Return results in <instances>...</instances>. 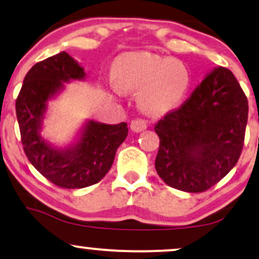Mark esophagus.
I'll return each mask as SVG.
<instances>
[{
	"label": "esophagus",
	"instance_id": "obj_1",
	"mask_svg": "<svg viewBox=\"0 0 259 259\" xmlns=\"http://www.w3.org/2000/svg\"><path fill=\"white\" fill-rule=\"evenodd\" d=\"M130 129H132L134 133L144 132V130L147 129V121L144 119L133 120L132 124H130Z\"/></svg>",
	"mask_w": 259,
	"mask_h": 259
}]
</instances>
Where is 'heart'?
Segmentation results:
<instances>
[{
    "instance_id": "heart-1",
    "label": "heart",
    "mask_w": 259,
    "mask_h": 259,
    "mask_svg": "<svg viewBox=\"0 0 259 259\" xmlns=\"http://www.w3.org/2000/svg\"><path fill=\"white\" fill-rule=\"evenodd\" d=\"M113 80L121 92L139 91V107L151 114L179 106L191 85V75L183 62L152 53H134L119 59Z\"/></svg>"
}]
</instances>
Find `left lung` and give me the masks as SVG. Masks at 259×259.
I'll list each match as a JSON object with an SVG mask.
<instances>
[{
  "mask_svg": "<svg viewBox=\"0 0 259 259\" xmlns=\"http://www.w3.org/2000/svg\"><path fill=\"white\" fill-rule=\"evenodd\" d=\"M247 117V99L234 74L213 68L190 99L154 127L160 179L185 192L215 185L239 160Z\"/></svg>",
  "mask_w": 259,
  "mask_h": 259,
  "instance_id": "obj_1",
  "label": "left lung"
}]
</instances>
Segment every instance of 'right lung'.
I'll list each match as a JSON object with an SVG mask.
<instances>
[{"mask_svg":"<svg viewBox=\"0 0 259 259\" xmlns=\"http://www.w3.org/2000/svg\"><path fill=\"white\" fill-rule=\"evenodd\" d=\"M84 67L67 52L38 62L29 70L16 102L22 144L29 162L47 180L64 189L99 183L111 169L115 152L127 136L126 123L115 125L85 119L64 147L42 135L50 102L70 81H84Z\"/></svg>","mask_w":259,"mask_h":259,"instance_id":"right-lung-1","label":"right lung"}]
</instances>
